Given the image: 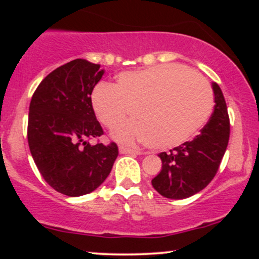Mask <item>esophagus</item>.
Here are the masks:
<instances>
[{
  "mask_svg": "<svg viewBox=\"0 0 259 259\" xmlns=\"http://www.w3.org/2000/svg\"><path fill=\"white\" fill-rule=\"evenodd\" d=\"M119 152L123 154H140L139 150H135V148H130V147H125V146H120L119 147Z\"/></svg>",
  "mask_w": 259,
  "mask_h": 259,
  "instance_id": "34e87169",
  "label": "esophagus"
}]
</instances>
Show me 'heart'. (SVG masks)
Here are the masks:
<instances>
[{
	"instance_id": "1",
	"label": "heart",
	"mask_w": 259,
	"mask_h": 259,
	"mask_svg": "<svg viewBox=\"0 0 259 259\" xmlns=\"http://www.w3.org/2000/svg\"><path fill=\"white\" fill-rule=\"evenodd\" d=\"M92 107L109 130L119 127L132 111L135 119L117 130L114 138L165 150L187 141L204 125L212 113L213 94L206 79L184 65H154L120 73L114 86H97Z\"/></svg>"
}]
</instances>
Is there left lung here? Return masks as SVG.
<instances>
[{"instance_id":"obj_1","label":"left lung","mask_w":259,"mask_h":259,"mask_svg":"<svg viewBox=\"0 0 259 259\" xmlns=\"http://www.w3.org/2000/svg\"><path fill=\"white\" fill-rule=\"evenodd\" d=\"M214 111L201 133L169 152L158 154L162 170L152 179L158 194L171 200H183L203 190L218 171L230 136V120L223 92L217 82Z\"/></svg>"}]
</instances>
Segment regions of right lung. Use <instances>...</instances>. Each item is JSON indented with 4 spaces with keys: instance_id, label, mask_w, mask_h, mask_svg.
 I'll return each mask as SVG.
<instances>
[{
    "instance_id": "add662e5",
    "label": "right lung",
    "mask_w": 259,
    "mask_h": 259,
    "mask_svg": "<svg viewBox=\"0 0 259 259\" xmlns=\"http://www.w3.org/2000/svg\"><path fill=\"white\" fill-rule=\"evenodd\" d=\"M102 75L100 64L74 59L40 82L29 107L28 142L35 164L52 189L70 197L96 190L119 153L115 142H90L103 135L91 101Z\"/></svg>"
}]
</instances>
